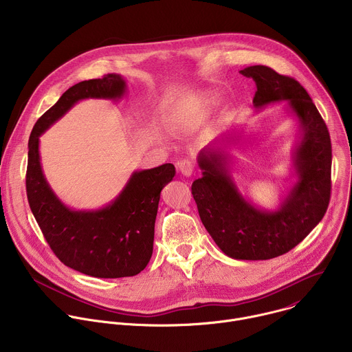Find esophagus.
<instances>
[{
	"instance_id": "esophagus-1",
	"label": "esophagus",
	"mask_w": 352,
	"mask_h": 352,
	"mask_svg": "<svg viewBox=\"0 0 352 352\" xmlns=\"http://www.w3.org/2000/svg\"><path fill=\"white\" fill-rule=\"evenodd\" d=\"M193 168H195V166L190 160H181L178 163V170L184 177H190L193 173Z\"/></svg>"
}]
</instances>
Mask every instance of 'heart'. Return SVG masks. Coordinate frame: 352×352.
<instances>
[{
  "label": "heart",
  "mask_w": 352,
  "mask_h": 352,
  "mask_svg": "<svg viewBox=\"0 0 352 352\" xmlns=\"http://www.w3.org/2000/svg\"><path fill=\"white\" fill-rule=\"evenodd\" d=\"M217 106L219 98L210 91L185 97L171 110L167 120L168 126L173 131H181L206 118Z\"/></svg>",
  "instance_id": "obj_1"
}]
</instances>
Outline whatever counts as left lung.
Listing matches in <instances>:
<instances>
[{
    "mask_svg": "<svg viewBox=\"0 0 352 352\" xmlns=\"http://www.w3.org/2000/svg\"><path fill=\"white\" fill-rule=\"evenodd\" d=\"M241 74L256 82V111L285 102L298 122L299 138L291 156L296 181L276 209L254 205L231 175L230 148L239 135L226 132L199 153L202 177L193 181L192 195L200 220L228 258L267 261L287 254L323 219L331 189V142L311 96L295 79L265 65L248 67Z\"/></svg>",
    "mask_w": 352,
    "mask_h": 352,
    "instance_id": "obj_1",
    "label": "left lung"
}]
</instances>
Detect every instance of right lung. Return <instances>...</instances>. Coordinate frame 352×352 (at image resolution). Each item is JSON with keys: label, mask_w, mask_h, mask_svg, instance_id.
Here are the masks:
<instances>
[{"label": "right lung", "mask_w": 352, "mask_h": 352, "mask_svg": "<svg viewBox=\"0 0 352 352\" xmlns=\"http://www.w3.org/2000/svg\"><path fill=\"white\" fill-rule=\"evenodd\" d=\"M125 94L126 82L118 74L74 85L37 120L28 144V200L45 241L65 266L98 278L136 276L147 266L153 254L160 193L173 181L175 167L167 163L133 171L110 204L96 210H76L47 182L38 144L40 136L80 100L118 102Z\"/></svg>", "instance_id": "add662e5"}]
</instances>
